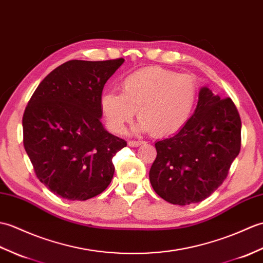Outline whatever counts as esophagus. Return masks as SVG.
Listing matches in <instances>:
<instances>
[{"mask_svg": "<svg viewBox=\"0 0 263 263\" xmlns=\"http://www.w3.org/2000/svg\"><path fill=\"white\" fill-rule=\"evenodd\" d=\"M143 144H145V142H143V141H129V142H128V145H129V146H132V147H138Z\"/></svg>", "mask_w": 263, "mask_h": 263, "instance_id": "esophagus-1", "label": "esophagus"}]
</instances>
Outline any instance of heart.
Instances as JSON below:
<instances>
[{
    "mask_svg": "<svg viewBox=\"0 0 263 263\" xmlns=\"http://www.w3.org/2000/svg\"><path fill=\"white\" fill-rule=\"evenodd\" d=\"M198 97L195 80L159 66H149L128 74L120 81V93L103 92L100 109L108 128L122 134L135 111L139 132L170 136L186 125Z\"/></svg>",
    "mask_w": 263,
    "mask_h": 263,
    "instance_id": "1",
    "label": "heart"
}]
</instances>
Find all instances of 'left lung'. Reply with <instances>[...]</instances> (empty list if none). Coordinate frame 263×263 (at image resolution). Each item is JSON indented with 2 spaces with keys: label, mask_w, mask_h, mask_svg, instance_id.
I'll list each match as a JSON object with an SVG mask.
<instances>
[{
  "label": "left lung",
  "mask_w": 263,
  "mask_h": 263,
  "mask_svg": "<svg viewBox=\"0 0 263 263\" xmlns=\"http://www.w3.org/2000/svg\"><path fill=\"white\" fill-rule=\"evenodd\" d=\"M241 118L230 98L202 86L194 115L176 135L155 143L149 170L154 191L173 205H190L224 182L241 149Z\"/></svg>",
  "instance_id": "1"
}]
</instances>
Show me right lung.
Returning a JSON list of instances; mask_svg holds the SVG:
<instances>
[{
    "instance_id": "right-lung-1",
    "label": "right lung",
    "mask_w": 263,
    "mask_h": 263,
    "mask_svg": "<svg viewBox=\"0 0 263 263\" xmlns=\"http://www.w3.org/2000/svg\"><path fill=\"white\" fill-rule=\"evenodd\" d=\"M124 58L68 61L33 92L22 118L23 145L42 183L67 200H86L106 190L112 157L127 143L104 129L103 86Z\"/></svg>"
}]
</instances>
